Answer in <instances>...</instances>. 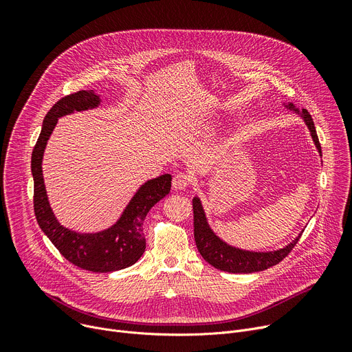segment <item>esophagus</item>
Returning <instances> with one entry per match:
<instances>
[{"instance_id":"obj_1","label":"esophagus","mask_w":352,"mask_h":352,"mask_svg":"<svg viewBox=\"0 0 352 352\" xmlns=\"http://www.w3.org/2000/svg\"><path fill=\"white\" fill-rule=\"evenodd\" d=\"M191 182H192V179L190 175L184 174V173H178L173 178V187L175 190H186L191 186Z\"/></svg>"}]
</instances>
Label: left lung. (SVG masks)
Here are the masks:
<instances>
[{
    "label": "left lung",
    "instance_id": "left-lung-1",
    "mask_svg": "<svg viewBox=\"0 0 352 352\" xmlns=\"http://www.w3.org/2000/svg\"><path fill=\"white\" fill-rule=\"evenodd\" d=\"M287 108L300 114V111L292 104H288ZM301 117L304 118L311 133V137L314 142H316V146L318 148V151L321 154V145L316 131V125H314V121L307 109H302ZM192 210H194V238H195V244L199 254L208 264H211L217 270L226 271V272L250 274V272L264 271L272 265H276L292 251V248L300 241V236H301L300 234L287 247L276 251L254 252V251L239 250L228 245L227 243L223 241V239L218 238L214 234V231L210 228L207 223L204 208H202V204L198 197L192 199Z\"/></svg>",
    "mask_w": 352,
    "mask_h": 352
}]
</instances>
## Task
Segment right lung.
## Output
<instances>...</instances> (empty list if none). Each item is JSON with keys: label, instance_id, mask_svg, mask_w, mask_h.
<instances>
[{"label": "right lung", "instance_id": "right-lung-1", "mask_svg": "<svg viewBox=\"0 0 352 352\" xmlns=\"http://www.w3.org/2000/svg\"><path fill=\"white\" fill-rule=\"evenodd\" d=\"M98 105L100 96L92 89H82L61 98L47 113L31 157L34 212L40 228L71 264L92 272H113L135 264L144 254L142 223L148 211L170 192L173 178L170 174H164L146 181L128 202L117 223L104 231L80 234L63 227L50 207L44 186L41 164L45 145L60 117Z\"/></svg>", "mask_w": 352, "mask_h": 352}]
</instances>
